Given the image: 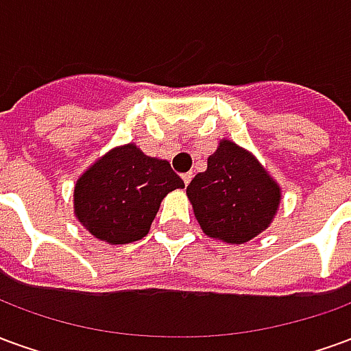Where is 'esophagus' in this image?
<instances>
[{"label":"esophagus","instance_id":"obj_1","mask_svg":"<svg viewBox=\"0 0 351 351\" xmlns=\"http://www.w3.org/2000/svg\"><path fill=\"white\" fill-rule=\"evenodd\" d=\"M191 178H193V173H184V175H182V180H184V184H186V186L191 182Z\"/></svg>","mask_w":351,"mask_h":351}]
</instances>
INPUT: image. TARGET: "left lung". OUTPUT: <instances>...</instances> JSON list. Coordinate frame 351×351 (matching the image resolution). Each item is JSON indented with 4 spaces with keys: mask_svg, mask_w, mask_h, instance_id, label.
<instances>
[{
    "mask_svg": "<svg viewBox=\"0 0 351 351\" xmlns=\"http://www.w3.org/2000/svg\"><path fill=\"white\" fill-rule=\"evenodd\" d=\"M186 193L203 233L229 244L258 237L280 205L278 184L250 152L226 138Z\"/></svg>",
    "mask_w": 351,
    "mask_h": 351,
    "instance_id": "1",
    "label": "left lung"
}]
</instances>
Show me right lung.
Wrapping results in <instances>:
<instances>
[{"mask_svg":"<svg viewBox=\"0 0 351 351\" xmlns=\"http://www.w3.org/2000/svg\"><path fill=\"white\" fill-rule=\"evenodd\" d=\"M184 188L169 161L135 145L116 146L75 184V214L95 239L108 244L141 241L150 231L163 197Z\"/></svg>","mask_w":351,"mask_h":351,"instance_id":"1","label":"right lung"}]
</instances>
